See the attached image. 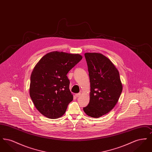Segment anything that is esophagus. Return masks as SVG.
<instances>
[{
	"label": "esophagus",
	"instance_id": "esophagus-1",
	"mask_svg": "<svg viewBox=\"0 0 152 152\" xmlns=\"http://www.w3.org/2000/svg\"><path fill=\"white\" fill-rule=\"evenodd\" d=\"M80 95H81V93H79V94H75V96H76V97H79Z\"/></svg>",
	"mask_w": 152,
	"mask_h": 152
}]
</instances>
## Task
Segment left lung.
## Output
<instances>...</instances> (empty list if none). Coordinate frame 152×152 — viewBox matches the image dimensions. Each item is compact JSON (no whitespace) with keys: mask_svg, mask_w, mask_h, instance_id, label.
Segmentation results:
<instances>
[{"mask_svg":"<svg viewBox=\"0 0 152 152\" xmlns=\"http://www.w3.org/2000/svg\"><path fill=\"white\" fill-rule=\"evenodd\" d=\"M91 84L90 100L83 108L88 116L99 118L115 107L123 91L120 74L112 61L99 53H86Z\"/></svg>","mask_w":152,"mask_h":152,"instance_id":"8db88e82","label":"left lung"}]
</instances>
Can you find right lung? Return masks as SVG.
<instances>
[{"instance_id": "1", "label": "right lung", "mask_w": 152, "mask_h": 152, "mask_svg": "<svg viewBox=\"0 0 152 152\" xmlns=\"http://www.w3.org/2000/svg\"><path fill=\"white\" fill-rule=\"evenodd\" d=\"M82 58L79 54L53 51L36 64L31 75L29 95L43 115L56 119L65 113L73 100L66 75Z\"/></svg>"}]
</instances>
